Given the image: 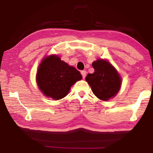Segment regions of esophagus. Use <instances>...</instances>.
<instances>
[{
	"instance_id": "esophagus-1",
	"label": "esophagus",
	"mask_w": 153,
	"mask_h": 153,
	"mask_svg": "<svg viewBox=\"0 0 153 153\" xmlns=\"http://www.w3.org/2000/svg\"><path fill=\"white\" fill-rule=\"evenodd\" d=\"M81 74H82V77H83V78H85V77H86V71H81Z\"/></svg>"
}]
</instances>
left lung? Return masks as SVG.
I'll return each instance as SVG.
<instances>
[{"mask_svg": "<svg viewBox=\"0 0 153 153\" xmlns=\"http://www.w3.org/2000/svg\"><path fill=\"white\" fill-rule=\"evenodd\" d=\"M93 74L86 77L94 94L100 100H108L120 91L121 78L115 67L107 60L98 59L92 63Z\"/></svg>", "mask_w": 153, "mask_h": 153, "instance_id": "1", "label": "left lung"}]
</instances>
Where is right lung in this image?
Instances as JSON below:
<instances>
[{"mask_svg":"<svg viewBox=\"0 0 153 153\" xmlns=\"http://www.w3.org/2000/svg\"><path fill=\"white\" fill-rule=\"evenodd\" d=\"M82 78L79 71L55 55L42 59L36 74V82L41 92L55 100L66 97L71 87Z\"/></svg>","mask_w":153,"mask_h":153,"instance_id":"right-lung-1","label":"right lung"}]
</instances>
